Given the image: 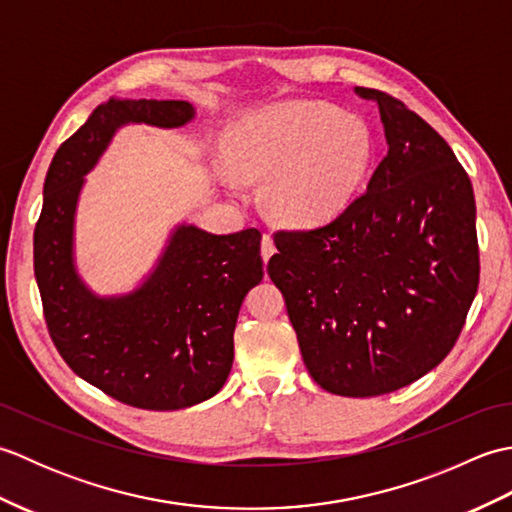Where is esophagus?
<instances>
[{"instance_id":"obj_1","label":"esophagus","mask_w":512,"mask_h":512,"mask_svg":"<svg viewBox=\"0 0 512 512\" xmlns=\"http://www.w3.org/2000/svg\"><path fill=\"white\" fill-rule=\"evenodd\" d=\"M275 242H273V235L270 233H264V237H262V257H264V262H268L270 257L275 255Z\"/></svg>"}]
</instances>
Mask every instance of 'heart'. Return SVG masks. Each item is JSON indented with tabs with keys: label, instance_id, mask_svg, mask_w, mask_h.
Returning <instances> with one entry per match:
<instances>
[{
	"label": "heart",
	"instance_id": "b5f03b06",
	"mask_svg": "<svg viewBox=\"0 0 512 512\" xmlns=\"http://www.w3.org/2000/svg\"><path fill=\"white\" fill-rule=\"evenodd\" d=\"M372 158L367 129L330 105L284 103L237 129L228 162L242 178L270 180V204L290 224L314 226L339 215Z\"/></svg>",
	"mask_w": 512,
	"mask_h": 512
}]
</instances>
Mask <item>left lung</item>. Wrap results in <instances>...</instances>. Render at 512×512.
Listing matches in <instances>:
<instances>
[{
    "label": "left lung",
    "instance_id": "obj_1",
    "mask_svg": "<svg viewBox=\"0 0 512 512\" xmlns=\"http://www.w3.org/2000/svg\"><path fill=\"white\" fill-rule=\"evenodd\" d=\"M378 105L387 156L330 224L277 231L268 275L303 363L336 396L411 385L453 350L480 284L471 180L436 129L394 96Z\"/></svg>",
    "mask_w": 512,
    "mask_h": 512
}]
</instances>
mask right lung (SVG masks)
Segmentation results:
<instances>
[{
	"mask_svg": "<svg viewBox=\"0 0 512 512\" xmlns=\"http://www.w3.org/2000/svg\"><path fill=\"white\" fill-rule=\"evenodd\" d=\"M191 118L187 101L110 99L96 107L54 154L35 226V277L54 347L76 376L149 411L198 405L226 383L239 306L264 277L262 233L180 226L143 286L99 299L72 264L74 209L83 176L118 127H180Z\"/></svg>",
	"mask_w": 512,
	"mask_h": 512,
	"instance_id": "right-lung-1",
	"label": "right lung"
}]
</instances>
